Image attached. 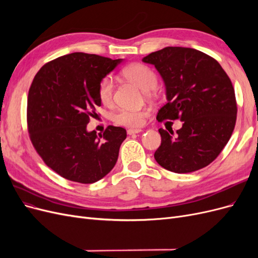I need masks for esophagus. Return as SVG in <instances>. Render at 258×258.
<instances>
[{
	"mask_svg": "<svg viewBox=\"0 0 258 258\" xmlns=\"http://www.w3.org/2000/svg\"><path fill=\"white\" fill-rule=\"evenodd\" d=\"M140 132H142L141 129H128L127 130V134L128 135H135V134H140Z\"/></svg>",
	"mask_w": 258,
	"mask_h": 258,
	"instance_id": "34e87169",
	"label": "esophagus"
}]
</instances>
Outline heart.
I'll return each mask as SVG.
<instances>
[{
    "label": "heart",
    "instance_id": "heart-1",
    "mask_svg": "<svg viewBox=\"0 0 258 258\" xmlns=\"http://www.w3.org/2000/svg\"><path fill=\"white\" fill-rule=\"evenodd\" d=\"M122 74L144 91L155 89L158 83L156 73L150 67L142 63H135L127 67L122 71ZM114 87V81L110 76L104 77L99 83L98 97L103 105L110 106L113 104ZM147 116V110H128V108H122V110H119L114 114L113 120L115 123L119 124V126L137 128L142 126Z\"/></svg>",
    "mask_w": 258,
    "mask_h": 258
}]
</instances>
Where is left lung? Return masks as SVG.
<instances>
[{
    "label": "left lung",
    "mask_w": 258,
    "mask_h": 258,
    "mask_svg": "<svg viewBox=\"0 0 258 258\" xmlns=\"http://www.w3.org/2000/svg\"><path fill=\"white\" fill-rule=\"evenodd\" d=\"M142 61L154 64L166 85L167 103L157 120L183 121L175 138L159 129L161 144L154 154L156 161L175 173L207 167L235 129L237 102L228 75L214 58L194 48L166 47Z\"/></svg>",
    "instance_id": "left-lung-1"
}]
</instances>
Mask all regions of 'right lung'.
<instances>
[{"mask_svg":"<svg viewBox=\"0 0 258 258\" xmlns=\"http://www.w3.org/2000/svg\"><path fill=\"white\" fill-rule=\"evenodd\" d=\"M122 59L73 52L44 64L28 95L27 122L36 153L69 181L91 184L114 168L126 129L108 126L103 135L87 131L101 105L98 86Z\"/></svg>","mask_w":258,"mask_h":258,"instance_id":"add662e5","label":"right lung"}]
</instances>
